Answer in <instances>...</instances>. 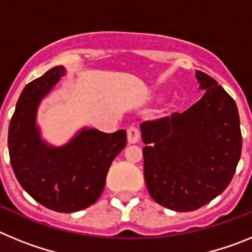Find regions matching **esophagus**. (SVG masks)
Segmentation results:
<instances>
[{
  "label": "esophagus",
  "instance_id": "obj_1",
  "mask_svg": "<svg viewBox=\"0 0 252 252\" xmlns=\"http://www.w3.org/2000/svg\"><path fill=\"white\" fill-rule=\"evenodd\" d=\"M140 140V131L136 126H130L127 128V141L128 144H136Z\"/></svg>",
  "mask_w": 252,
  "mask_h": 252
}]
</instances>
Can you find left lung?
Returning a JSON list of instances; mask_svg holds the SVG:
<instances>
[{
  "instance_id": "1",
  "label": "left lung",
  "mask_w": 252,
  "mask_h": 252,
  "mask_svg": "<svg viewBox=\"0 0 252 252\" xmlns=\"http://www.w3.org/2000/svg\"><path fill=\"white\" fill-rule=\"evenodd\" d=\"M206 93L183 113L142 122L144 177L151 198L177 212L201 208L231 183L241 158L237 106L212 77L195 72Z\"/></svg>"
}]
</instances>
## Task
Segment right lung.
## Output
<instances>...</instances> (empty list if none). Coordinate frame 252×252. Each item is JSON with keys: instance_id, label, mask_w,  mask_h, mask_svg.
Returning a JSON list of instances; mask_svg holds the SVG:
<instances>
[{"instance_id": "add662e5", "label": "right lung", "mask_w": 252, "mask_h": 252, "mask_svg": "<svg viewBox=\"0 0 252 252\" xmlns=\"http://www.w3.org/2000/svg\"><path fill=\"white\" fill-rule=\"evenodd\" d=\"M64 74V66H54L24 88L10 121L8 151L22 188L46 208L70 213L101 197L108 169L127 139L125 130L104 133L87 127L60 148L41 139L37 107Z\"/></svg>"}]
</instances>
